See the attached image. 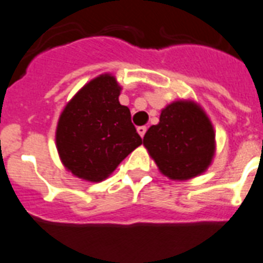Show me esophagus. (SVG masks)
Listing matches in <instances>:
<instances>
[{
  "instance_id": "obj_1",
  "label": "esophagus",
  "mask_w": 263,
  "mask_h": 263,
  "mask_svg": "<svg viewBox=\"0 0 263 263\" xmlns=\"http://www.w3.org/2000/svg\"><path fill=\"white\" fill-rule=\"evenodd\" d=\"M138 132L141 138H144L145 132H147V127H144V125H140V127H138Z\"/></svg>"
}]
</instances>
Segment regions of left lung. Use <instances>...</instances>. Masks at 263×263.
<instances>
[{
  "label": "left lung",
  "instance_id": "obj_1",
  "mask_svg": "<svg viewBox=\"0 0 263 263\" xmlns=\"http://www.w3.org/2000/svg\"><path fill=\"white\" fill-rule=\"evenodd\" d=\"M214 138L213 125L204 109L192 100H177L163 108L159 124L148 128L143 144L164 176L189 180L211 165Z\"/></svg>",
  "mask_w": 263,
  "mask_h": 263
}]
</instances>
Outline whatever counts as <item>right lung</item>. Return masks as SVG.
<instances>
[{
    "label": "right lung",
    "mask_w": 263,
    "mask_h": 263,
    "mask_svg": "<svg viewBox=\"0 0 263 263\" xmlns=\"http://www.w3.org/2000/svg\"><path fill=\"white\" fill-rule=\"evenodd\" d=\"M122 87L102 74L75 93L59 116L57 149L66 170L99 182L141 144L129 108L119 103Z\"/></svg>",
    "instance_id": "obj_1"
}]
</instances>
